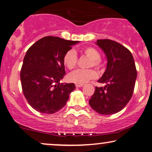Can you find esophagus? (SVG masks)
<instances>
[{
    "label": "esophagus",
    "instance_id": "esophagus-1",
    "mask_svg": "<svg viewBox=\"0 0 152 152\" xmlns=\"http://www.w3.org/2000/svg\"><path fill=\"white\" fill-rule=\"evenodd\" d=\"M84 86V84H75V86L77 87V88H80V87H82V86Z\"/></svg>",
    "mask_w": 152,
    "mask_h": 152
}]
</instances>
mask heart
Returning a JSON list of instances; mask_svg holds the SVG:
<instances>
[{"label": "heart", "mask_w": 152, "mask_h": 152, "mask_svg": "<svg viewBox=\"0 0 152 152\" xmlns=\"http://www.w3.org/2000/svg\"><path fill=\"white\" fill-rule=\"evenodd\" d=\"M82 53L85 57L90 59L88 67H95L97 69L102 68V63L100 60V54L95 48L87 47L82 50ZM64 66L68 69L72 70L76 67L77 64V55L74 50H69L66 52L63 58ZM97 73L95 70H76L70 72L68 75V80L70 82L77 84H84L89 80L97 78Z\"/></svg>", "instance_id": "heart-1"}]
</instances>
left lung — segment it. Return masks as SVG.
<instances>
[{"label":"left lung","instance_id":"obj_1","mask_svg":"<svg viewBox=\"0 0 152 152\" xmlns=\"http://www.w3.org/2000/svg\"><path fill=\"white\" fill-rule=\"evenodd\" d=\"M96 44L107 59L105 72L97 81L104 87H95L89 100L91 108L102 115H112L124 109L134 93L137 71L131 52L110 39H99Z\"/></svg>","mask_w":152,"mask_h":152}]
</instances>
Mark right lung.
<instances>
[{
    "label": "right lung",
    "instance_id": "right-lung-1",
    "mask_svg": "<svg viewBox=\"0 0 152 152\" xmlns=\"http://www.w3.org/2000/svg\"><path fill=\"white\" fill-rule=\"evenodd\" d=\"M79 42L48 36L28 50L20 77L24 96L36 111L52 114L66 105L75 86L60 83L66 74L63 58Z\"/></svg>",
    "mask_w": 152,
    "mask_h": 152
}]
</instances>
